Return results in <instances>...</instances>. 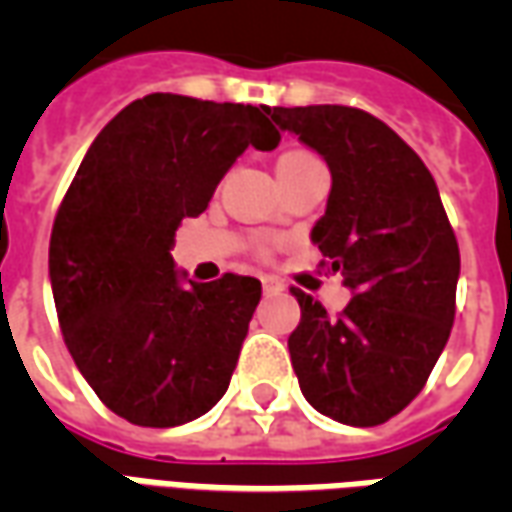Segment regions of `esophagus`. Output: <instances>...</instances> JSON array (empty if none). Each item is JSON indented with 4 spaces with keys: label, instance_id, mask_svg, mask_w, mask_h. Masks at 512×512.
Instances as JSON below:
<instances>
[{
    "label": "esophagus",
    "instance_id": "esophagus-1",
    "mask_svg": "<svg viewBox=\"0 0 512 512\" xmlns=\"http://www.w3.org/2000/svg\"><path fill=\"white\" fill-rule=\"evenodd\" d=\"M279 282H274V279H263V293L266 296H274V293H279Z\"/></svg>",
    "mask_w": 512,
    "mask_h": 512
}]
</instances>
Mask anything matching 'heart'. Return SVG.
Instances as JSON below:
<instances>
[{"label": "heart", "instance_id": "obj_1", "mask_svg": "<svg viewBox=\"0 0 512 512\" xmlns=\"http://www.w3.org/2000/svg\"><path fill=\"white\" fill-rule=\"evenodd\" d=\"M304 158H312L310 153H304V150H290V153H282L277 161V167H285V164H293V161H304Z\"/></svg>", "mask_w": 512, "mask_h": 512}]
</instances>
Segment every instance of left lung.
<instances>
[{
    "mask_svg": "<svg viewBox=\"0 0 512 512\" xmlns=\"http://www.w3.org/2000/svg\"><path fill=\"white\" fill-rule=\"evenodd\" d=\"M271 120L318 150L332 191L312 241L354 299L340 315L293 288L290 362L312 408L354 428L400 414L422 392L455 321L461 252L422 158L354 106H274Z\"/></svg>",
    "mask_w": 512,
    "mask_h": 512,
    "instance_id": "1",
    "label": "left lung"
}]
</instances>
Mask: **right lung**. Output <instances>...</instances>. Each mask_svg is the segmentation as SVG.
<instances>
[{
	"instance_id": "add662e5",
	"label": "right lung",
	"mask_w": 512,
	"mask_h": 512,
	"mask_svg": "<svg viewBox=\"0 0 512 512\" xmlns=\"http://www.w3.org/2000/svg\"><path fill=\"white\" fill-rule=\"evenodd\" d=\"M249 145H279L268 106L145 95L95 136L54 216L65 345L104 406L134 425L191 422L230 386L260 282L224 274L180 288L169 249Z\"/></svg>"
}]
</instances>
